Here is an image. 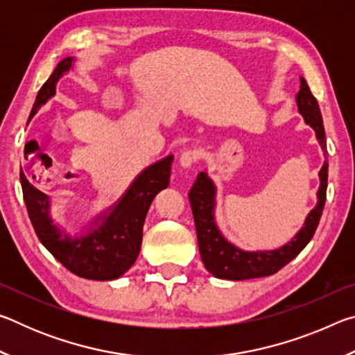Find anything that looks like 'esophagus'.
<instances>
[{"label":"esophagus","mask_w":355,"mask_h":355,"mask_svg":"<svg viewBox=\"0 0 355 355\" xmlns=\"http://www.w3.org/2000/svg\"><path fill=\"white\" fill-rule=\"evenodd\" d=\"M197 158H199V153H197L196 150H186V152H183L182 156H180L178 163L183 169H189V167L196 163Z\"/></svg>","instance_id":"34e87169"}]
</instances>
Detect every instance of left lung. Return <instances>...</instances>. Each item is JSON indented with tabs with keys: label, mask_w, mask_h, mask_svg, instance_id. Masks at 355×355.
Returning <instances> with one entry per match:
<instances>
[{
	"label": "left lung",
	"mask_w": 355,
	"mask_h": 355,
	"mask_svg": "<svg viewBox=\"0 0 355 355\" xmlns=\"http://www.w3.org/2000/svg\"><path fill=\"white\" fill-rule=\"evenodd\" d=\"M296 103L305 123L315 130L316 139L322 148L324 158H326V133H324L320 106H318L316 98L311 95L309 84L302 76H300V89L296 94ZM327 169L329 163L327 159H324L321 171L318 173L320 175V188L316 192L318 202L305 218L304 225L290 241L272 250L239 249L238 245L230 243L222 235L218 224H216L214 216L216 184L205 171L200 172L189 191V203L192 216H194L200 257L207 271L218 279L248 280L272 275L290 263L293 258H296L313 238L316 227L320 224L324 203H326Z\"/></svg>",
	"instance_id": "8db88e82"
}]
</instances>
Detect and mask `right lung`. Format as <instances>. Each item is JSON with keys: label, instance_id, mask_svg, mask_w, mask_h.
Returning <instances> with one entry per match:
<instances>
[{"label": "right lung", "instance_id": "1", "mask_svg": "<svg viewBox=\"0 0 355 355\" xmlns=\"http://www.w3.org/2000/svg\"><path fill=\"white\" fill-rule=\"evenodd\" d=\"M69 56L58 64L35 98L31 120L42 105L56 94V84L73 67ZM173 155L146 167L122 197L95 216L78 235H70L51 218V199L28 182L20 172L23 197L35 235L46 250L78 277L91 280H116L133 266L142 244V227L155 196L169 186Z\"/></svg>", "mask_w": 355, "mask_h": 355}]
</instances>
